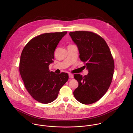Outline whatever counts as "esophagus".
I'll return each mask as SVG.
<instances>
[{
  "label": "esophagus",
  "mask_w": 133,
  "mask_h": 133,
  "mask_svg": "<svg viewBox=\"0 0 133 133\" xmlns=\"http://www.w3.org/2000/svg\"><path fill=\"white\" fill-rule=\"evenodd\" d=\"M69 78H74V75H73V74H69Z\"/></svg>",
  "instance_id": "obj_1"
}]
</instances>
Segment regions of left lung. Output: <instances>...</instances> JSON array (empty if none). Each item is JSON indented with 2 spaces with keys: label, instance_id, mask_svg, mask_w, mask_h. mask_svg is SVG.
<instances>
[{
  "label": "left lung",
  "instance_id": "8db88e82",
  "mask_svg": "<svg viewBox=\"0 0 133 133\" xmlns=\"http://www.w3.org/2000/svg\"><path fill=\"white\" fill-rule=\"evenodd\" d=\"M69 35L89 72L83 77L79 74L74 75L79 84L74 96L82 104L93 103L106 93L110 86L115 68L113 58L104 39L94 33L75 31Z\"/></svg>",
  "mask_w": 133,
  "mask_h": 133
}]
</instances>
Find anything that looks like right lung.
Masks as SVG:
<instances>
[{
    "label": "right lung",
    "mask_w": 133,
    "mask_h": 133,
    "mask_svg": "<svg viewBox=\"0 0 133 133\" xmlns=\"http://www.w3.org/2000/svg\"><path fill=\"white\" fill-rule=\"evenodd\" d=\"M67 32L41 34L32 39L21 54L19 72L24 86L38 102L49 103L54 101L62 87L69 79L68 73L56 74L49 70L53 62L58 44Z\"/></svg>",
    "instance_id": "obj_1"
}]
</instances>
